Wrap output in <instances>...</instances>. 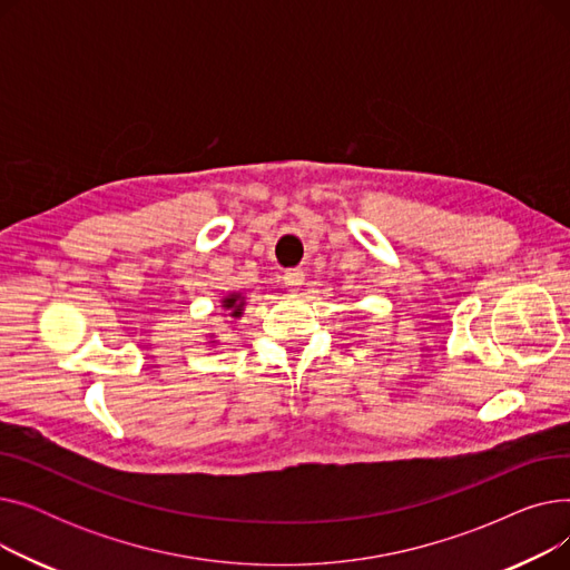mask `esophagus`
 <instances>
[{
  "label": "esophagus",
  "instance_id": "1",
  "mask_svg": "<svg viewBox=\"0 0 570 570\" xmlns=\"http://www.w3.org/2000/svg\"><path fill=\"white\" fill-rule=\"evenodd\" d=\"M305 284V273L303 269H288V273H284V286L288 291H297Z\"/></svg>",
  "mask_w": 570,
  "mask_h": 570
}]
</instances>
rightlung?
Returning a JSON list of instances; mask_svg holds the SVG:
<instances>
[{"label":"right lung","instance_id":"1","mask_svg":"<svg viewBox=\"0 0 570 570\" xmlns=\"http://www.w3.org/2000/svg\"><path fill=\"white\" fill-rule=\"evenodd\" d=\"M222 307L228 312V316L233 321H237L239 316H243V312H245V295L243 293H228L226 297H222Z\"/></svg>","mask_w":570,"mask_h":570}]
</instances>
